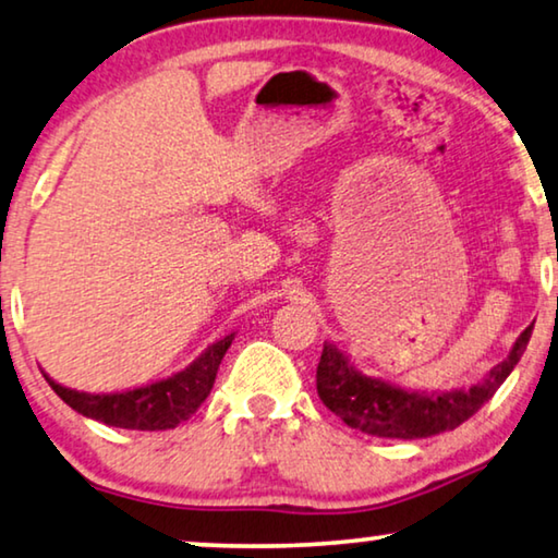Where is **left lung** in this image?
<instances>
[{"mask_svg":"<svg viewBox=\"0 0 558 558\" xmlns=\"http://www.w3.org/2000/svg\"><path fill=\"white\" fill-rule=\"evenodd\" d=\"M531 330L529 326L513 343L509 359L494 365L481 384L453 390H405L388 384L384 378H371L361 373L343 351L332 343L323 345L318 373V396L345 426L363 430L378 438H428L444 430L459 428L469 421L492 396L511 371L517 368L526 351Z\"/></svg>","mask_w":558,"mask_h":558,"instance_id":"1","label":"left lung"}]
</instances>
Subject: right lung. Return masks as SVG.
Wrapping results in <instances>:
<instances>
[{"instance_id": "1", "label": "right lung", "mask_w": 558, "mask_h": 558, "mask_svg": "<svg viewBox=\"0 0 558 558\" xmlns=\"http://www.w3.org/2000/svg\"><path fill=\"white\" fill-rule=\"evenodd\" d=\"M232 340H235V332L215 340L187 368L172 373L170 378L155 380L143 388L122 390V393H85V390L60 386L47 373L45 380L72 411L82 413L85 418L114 428L168 430L187 421L199 409V403L210 396L220 361Z\"/></svg>"}]
</instances>
